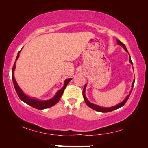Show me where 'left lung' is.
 I'll use <instances>...</instances> for the list:
<instances>
[{"mask_svg":"<svg viewBox=\"0 0 148 148\" xmlns=\"http://www.w3.org/2000/svg\"><path fill=\"white\" fill-rule=\"evenodd\" d=\"M116 40H117V44H118V45H119V46H122L123 48V49L125 50V51H127V52L128 53V50H127V49L126 48V46H125V45H124V44L122 43V42L120 41V40H118V39H116ZM128 55H129V56H130L129 53H128ZM129 62H130V64H131L132 65H133L132 62V60H131V58H130H130H129ZM134 83H135V79H134V81H133L132 84V88H131V90H130V91L129 94H128V95L126 97V98H125V99L123 100V101L120 102V103H119L118 104L116 105V106H114L110 107V108H103V107L99 106H98V105H95V104H94V103H91V102L89 101V100H88V99L86 98V95H85V91H86V85H87L86 84H85V85H84V88H83V98H84V101H85V102H86V103L87 104V106H88V107H90V108H92V109H94V110H95V111H97L101 112H111V111H114V110H116V109H118V108H121V107L125 105V103L127 102V100L128 99V98H129V97H130V95L132 91L133 87H134Z\"/></svg>","mask_w":148,"mask_h":148,"instance_id":"1","label":"left lung"}]
</instances>
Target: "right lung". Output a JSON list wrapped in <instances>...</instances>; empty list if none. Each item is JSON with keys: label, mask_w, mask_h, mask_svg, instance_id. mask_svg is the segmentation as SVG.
Returning <instances> with one entry per match:
<instances>
[{"label": "right lung", "mask_w": 148, "mask_h": 148, "mask_svg": "<svg viewBox=\"0 0 148 148\" xmlns=\"http://www.w3.org/2000/svg\"><path fill=\"white\" fill-rule=\"evenodd\" d=\"M22 48H21V49H22ZM21 49L18 53L16 58V60H15V62H14V65H13V67H12V82H13L15 90L18 94L19 98H20L21 99V100H22L23 102L26 103L27 104L32 106V108L37 109H45L49 108H50V107H52L54 105H55L56 103H58L60 99V97H62L63 93H64L65 88L67 87L68 83H69V81L72 80V78H69V79H67L65 80L64 86H63L60 90L57 91V92L56 93L54 97H53V98L51 99L46 100H40L37 99H34V98H33V97H30L29 96H28L23 92V91L21 90L20 86H18V84L16 83V81L14 76V71L15 68H16V62L17 60L19 58V56H20V53L21 51Z\"/></svg>", "instance_id": "obj_1"}]
</instances>
